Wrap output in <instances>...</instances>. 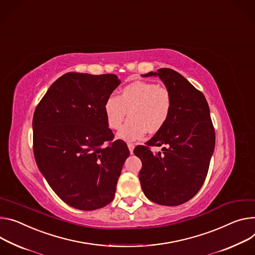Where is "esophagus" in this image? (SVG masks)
<instances>
[{
  "label": "esophagus",
  "mask_w": 255,
  "mask_h": 255,
  "mask_svg": "<svg viewBox=\"0 0 255 255\" xmlns=\"http://www.w3.org/2000/svg\"><path fill=\"white\" fill-rule=\"evenodd\" d=\"M127 145H128V148H129V151H130V153H133L134 144H133V143H130V142H128V143H127Z\"/></svg>",
  "instance_id": "esophagus-1"
}]
</instances>
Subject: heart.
<instances>
[{"mask_svg": "<svg viewBox=\"0 0 255 255\" xmlns=\"http://www.w3.org/2000/svg\"><path fill=\"white\" fill-rule=\"evenodd\" d=\"M172 108L173 99L168 87L142 80L125 85L118 97L110 96L104 103L107 123L114 130L121 127L128 111L129 120L118 134L124 140L141 139L146 131H159L167 124Z\"/></svg>", "mask_w": 255, "mask_h": 255, "instance_id": "1", "label": "heart"}]
</instances>
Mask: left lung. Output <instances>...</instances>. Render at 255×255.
I'll return each mask as SVG.
<instances>
[{
  "mask_svg": "<svg viewBox=\"0 0 255 255\" xmlns=\"http://www.w3.org/2000/svg\"><path fill=\"white\" fill-rule=\"evenodd\" d=\"M157 75L169 88L173 108L167 124L145 144L134 148L142 161L139 181L145 196L161 205L175 206L190 200L201 188L216 143L210 108L202 92L169 68ZM164 145L154 155L150 146Z\"/></svg>",
  "mask_w": 255,
  "mask_h": 255,
  "instance_id": "obj_1",
  "label": "left lung"
}]
</instances>
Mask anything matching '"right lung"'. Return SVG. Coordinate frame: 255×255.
<instances>
[{
	"mask_svg": "<svg viewBox=\"0 0 255 255\" xmlns=\"http://www.w3.org/2000/svg\"><path fill=\"white\" fill-rule=\"evenodd\" d=\"M121 81L114 74L69 72L57 79L34 111L33 153L55 193L68 205L94 211L115 197L130 152L114 141L104 103Z\"/></svg>",
	"mask_w": 255,
	"mask_h": 255,
	"instance_id": "add662e5",
	"label": "right lung"
}]
</instances>
